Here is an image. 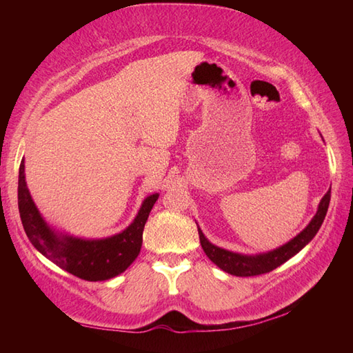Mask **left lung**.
<instances>
[{"instance_id": "left-lung-1", "label": "left lung", "mask_w": 353, "mask_h": 353, "mask_svg": "<svg viewBox=\"0 0 353 353\" xmlns=\"http://www.w3.org/2000/svg\"><path fill=\"white\" fill-rule=\"evenodd\" d=\"M329 201H331V191H327L325 194V197L321 199L319 205V211L316 215H314V219L311 220L308 226H306V229L302 230L294 239H291L290 243H287L273 252L256 254V256H244V254L232 253L209 243L205 238L203 232L199 229L201 249H203L206 256L211 259L216 267H220L226 273H230L234 276L249 277V276H259L264 273H270L273 272L274 268L282 265L285 261H288L291 256H294L296 253L301 252L303 247L308 244L314 236H316L321 223H323L326 216Z\"/></svg>"}]
</instances>
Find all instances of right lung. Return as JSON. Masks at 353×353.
Wrapping results in <instances>:
<instances>
[{"instance_id":"add662e5","label":"right lung","mask_w":353,"mask_h":353,"mask_svg":"<svg viewBox=\"0 0 353 353\" xmlns=\"http://www.w3.org/2000/svg\"><path fill=\"white\" fill-rule=\"evenodd\" d=\"M157 197V194H153L144 200L137 219L121 234L94 241L72 236L57 238L42 220L30 197L24 176V161H21L19 165L18 208L30 243L57 267L85 281H108L123 273L137 259L142 245V232Z\"/></svg>"}]
</instances>
